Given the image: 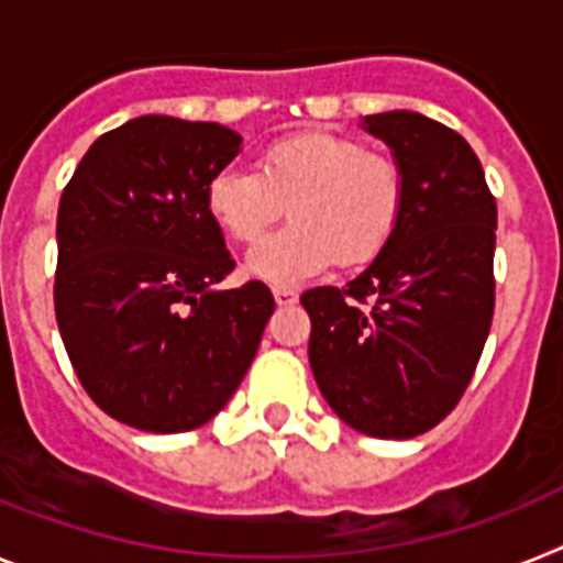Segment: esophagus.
I'll return each instance as SVG.
<instances>
[{
    "instance_id": "34e87169",
    "label": "esophagus",
    "mask_w": 563,
    "mask_h": 563,
    "mask_svg": "<svg viewBox=\"0 0 563 563\" xmlns=\"http://www.w3.org/2000/svg\"><path fill=\"white\" fill-rule=\"evenodd\" d=\"M274 300H277V306H295L297 291L289 286H274Z\"/></svg>"
}]
</instances>
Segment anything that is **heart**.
I'll return each instance as SVG.
<instances>
[{
	"label": "heart",
	"instance_id": "1",
	"mask_svg": "<svg viewBox=\"0 0 563 563\" xmlns=\"http://www.w3.org/2000/svg\"><path fill=\"white\" fill-rule=\"evenodd\" d=\"M409 183L398 159L352 136L297 131L260 151L257 172L225 165L206 186V209L234 243H254L289 206L291 223L260 240L249 274L295 286L340 263L363 268L398 238Z\"/></svg>",
	"mask_w": 563,
	"mask_h": 563
}]
</instances>
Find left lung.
I'll return each mask as SVG.
<instances>
[{"label":"left lung","mask_w":563,"mask_h":563,"mask_svg":"<svg viewBox=\"0 0 563 563\" xmlns=\"http://www.w3.org/2000/svg\"><path fill=\"white\" fill-rule=\"evenodd\" d=\"M404 168L398 238L343 289L318 286L309 363L325 404L372 438H415L464 398L495 311L498 209L464 136L415 111L366 117Z\"/></svg>","instance_id":"left-lung-1"}]
</instances>
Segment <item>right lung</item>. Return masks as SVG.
<instances>
[{"label": "right lung", "mask_w": 563, "mask_h": 563, "mask_svg": "<svg viewBox=\"0 0 563 563\" xmlns=\"http://www.w3.org/2000/svg\"><path fill=\"white\" fill-rule=\"evenodd\" d=\"M217 122L136 117L88 148L56 214V325L93 404L143 432L209 423L252 366L274 311L234 272L206 209L211 174L238 157Z\"/></svg>", "instance_id": "add662e5"}]
</instances>
